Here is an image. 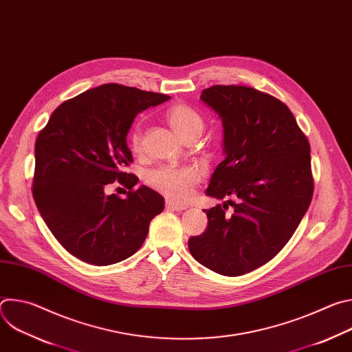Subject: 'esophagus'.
<instances>
[{
    "mask_svg": "<svg viewBox=\"0 0 352 352\" xmlns=\"http://www.w3.org/2000/svg\"><path fill=\"white\" fill-rule=\"evenodd\" d=\"M166 209H167V210H177V212H181V210H185L186 206H184V205H177V204H173V202H167V204H166Z\"/></svg>",
    "mask_w": 352,
    "mask_h": 352,
    "instance_id": "esophagus-1",
    "label": "esophagus"
}]
</instances>
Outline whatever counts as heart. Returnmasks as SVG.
Wrapping results in <instances>:
<instances>
[{
    "mask_svg": "<svg viewBox=\"0 0 352 352\" xmlns=\"http://www.w3.org/2000/svg\"><path fill=\"white\" fill-rule=\"evenodd\" d=\"M166 120L173 131L185 142L195 140L205 128V118L195 107L186 103H175L166 111ZM129 146L133 152L142 147V126L133 125L129 132ZM202 173L195 167H160L146 174V184L173 202H185Z\"/></svg>",
    "mask_w": 352,
    "mask_h": 352,
    "instance_id": "1",
    "label": "heart"
}]
</instances>
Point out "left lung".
Wrapping results in <instances>:
<instances>
[{
    "label": "left lung",
    "mask_w": 352,
    "mask_h": 352,
    "mask_svg": "<svg viewBox=\"0 0 352 352\" xmlns=\"http://www.w3.org/2000/svg\"><path fill=\"white\" fill-rule=\"evenodd\" d=\"M200 98L221 118L226 159L206 193L228 205L205 209L208 228L188 241L192 256L223 276L272 261L289 241L314 196L311 146L277 97L243 85H214Z\"/></svg>",
    "instance_id": "8db88e82"
}]
</instances>
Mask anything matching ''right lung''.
<instances>
[{
	"label": "right lung",
	"mask_w": 352,
	"mask_h": 352,
	"mask_svg": "<svg viewBox=\"0 0 352 352\" xmlns=\"http://www.w3.org/2000/svg\"><path fill=\"white\" fill-rule=\"evenodd\" d=\"M170 96L118 83L89 89L60 104L34 146L32 193L57 241L75 258L109 266L132 256L164 199L124 171L133 162L126 135L142 111ZM117 180L125 199L107 195Z\"/></svg>",
	"instance_id": "add662e5"
}]
</instances>
